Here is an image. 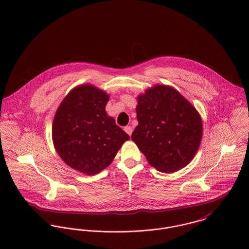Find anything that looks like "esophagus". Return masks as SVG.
Wrapping results in <instances>:
<instances>
[{
    "mask_svg": "<svg viewBox=\"0 0 249 249\" xmlns=\"http://www.w3.org/2000/svg\"><path fill=\"white\" fill-rule=\"evenodd\" d=\"M124 131H125L129 136H131L132 131H133V128H132L131 126H125V127H124Z\"/></svg>",
    "mask_w": 249,
    "mask_h": 249,
    "instance_id": "34e87169",
    "label": "esophagus"
}]
</instances>
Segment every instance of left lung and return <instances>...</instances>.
Wrapping results in <instances>:
<instances>
[{
  "label": "left lung",
  "instance_id": "8db88e82",
  "mask_svg": "<svg viewBox=\"0 0 249 249\" xmlns=\"http://www.w3.org/2000/svg\"><path fill=\"white\" fill-rule=\"evenodd\" d=\"M138 125L131 139L148 164L162 173L186 167L202 138V120L197 110L177 89L157 84L137 97Z\"/></svg>",
  "mask_w": 249,
  "mask_h": 249
}]
</instances>
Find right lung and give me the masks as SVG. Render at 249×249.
Listing matches in <instances>:
<instances>
[{
    "label": "right lung",
    "instance_id": "1",
    "mask_svg": "<svg viewBox=\"0 0 249 249\" xmlns=\"http://www.w3.org/2000/svg\"><path fill=\"white\" fill-rule=\"evenodd\" d=\"M109 95L92 84L74 87L57 108L52 136L71 169L93 176L107 168L129 136L106 111Z\"/></svg>",
    "mask_w": 249,
    "mask_h": 249
}]
</instances>
